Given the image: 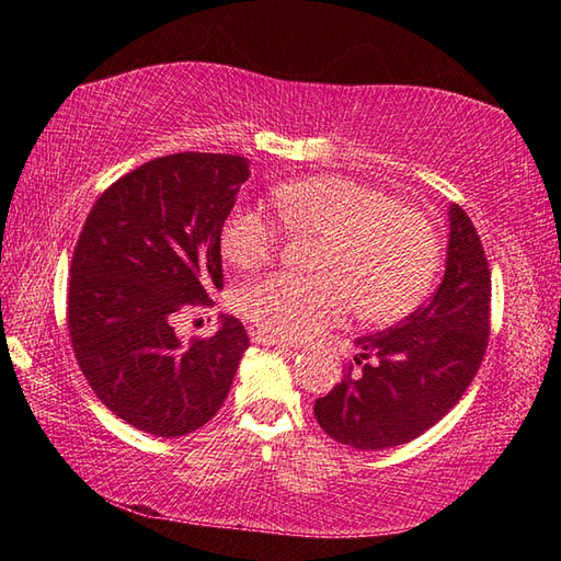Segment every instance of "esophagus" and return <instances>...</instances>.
Returning <instances> with one entry per match:
<instances>
[{"mask_svg": "<svg viewBox=\"0 0 561 561\" xmlns=\"http://www.w3.org/2000/svg\"><path fill=\"white\" fill-rule=\"evenodd\" d=\"M252 341H254V344H262V346H289L287 341L274 336V334H267V331H252Z\"/></svg>", "mask_w": 561, "mask_h": 561, "instance_id": "esophagus-1", "label": "esophagus"}]
</instances>
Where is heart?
<instances>
[{
    "label": "heart",
    "instance_id": "b5f03b06",
    "mask_svg": "<svg viewBox=\"0 0 561 561\" xmlns=\"http://www.w3.org/2000/svg\"><path fill=\"white\" fill-rule=\"evenodd\" d=\"M284 227L321 237L319 274L274 272L247 284L242 314L274 336L304 339L336 324L351 309L368 321L411 314L438 277L443 247L435 225L383 190L341 175H314L274 187ZM227 262L240 270L274 257L279 230L257 207L237 205L220 234Z\"/></svg>",
    "mask_w": 561,
    "mask_h": 561
}]
</instances>
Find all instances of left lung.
<instances>
[{
    "instance_id": "obj_1",
    "label": "left lung",
    "mask_w": 561,
    "mask_h": 561,
    "mask_svg": "<svg viewBox=\"0 0 561 561\" xmlns=\"http://www.w3.org/2000/svg\"><path fill=\"white\" fill-rule=\"evenodd\" d=\"M492 279L480 234L450 207L445 277L393 329L356 339L344 381L317 398V423L356 450L403 445L433 428L468 391L490 341Z\"/></svg>"
}]
</instances>
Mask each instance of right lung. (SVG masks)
<instances>
[{
  "instance_id": "right-lung-1",
  "label": "right lung",
  "mask_w": 561,
  "mask_h": 561,
  "mask_svg": "<svg viewBox=\"0 0 561 561\" xmlns=\"http://www.w3.org/2000/svg\"><path fill=\"white\" fill-rule=\"evenodd\" d=\"M247 168L222 153L150 160L99 197L76 242L66 299L76 364L113 415L158 438L210 421L250 346L234 317L187 344L173 327L222 289L220 234Z\"/></svg>"
}]
</instances>
